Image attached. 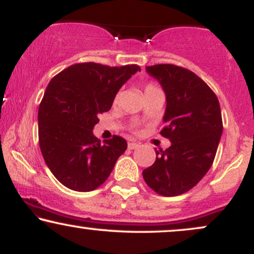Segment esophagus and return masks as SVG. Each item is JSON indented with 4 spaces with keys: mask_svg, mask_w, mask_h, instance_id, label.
I'll return each mask as SVG.
<instances>
[{
    "mask_svg": "<svg viewBox=\"0 0 254 254\" xmlns=\"http://www.w3.org/2000/svg\"><path fill=\"white\" fill-rule=\"evenodd\" d=\"M139 145H141V144L137 143V142H130V143L127 144V147H129V149L132 150V149H137V148H138Z\"/></svg>",
    "mask_w": 254,
    "mask_h": 254,
    "instance_id": "34e87169",
    "label": "esophagus"
}]
</instances>
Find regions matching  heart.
<instances>
[{"label":"heart","instance_id":"1","mask_svg":"<svg viewBox=\"0 0 254 254\" xmlns=\"http://www.w3.org/2000/svg\"><path fill=\"white\" fill-rule=\"evenodd\" d=\"M156 90H160V89L157 88V87L154 86V84H147L144 88V94H147V93H151V92H156ZM117 100H118V95L115 98V101H117Z\"/></svg>","mask_w":254,"mask_h":254}]
</instances>
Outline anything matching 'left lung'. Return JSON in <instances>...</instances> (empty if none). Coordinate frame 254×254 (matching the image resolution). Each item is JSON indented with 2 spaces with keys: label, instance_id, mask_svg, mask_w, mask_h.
Masks as SVG:
<instances>
[{
  "label": "left lung",
  "instance_id": "8db88e82",
  "mask_svg": "<svg viewBox=\"0 0 254 254\" xmlns=\"http://www.w3.org/2000/svg\"><path fill=\"white\" fill-rule=\"evenodd\" d=\"M166 94L161 135L171 147L155 150L156 160L143 171V179L161 196L191 190L210 170L222 136L218 99L194 72L173 64L145 66Z\"/></svg>",
  "mask_w": 254,
  "mask_h": 254
}]
</instances>
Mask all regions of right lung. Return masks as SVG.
Listing matches in <instances>:
<instances>
[{"label":"right lung","mask_w":254,"mask_h":254,"mask_svg":"<svg viewBox=\"0 0 254 254\" xmlns=\"http://www.w3.org/2000/svg\"><path fill=\"white\" fill-rule=\"evenodd\" d=\"M141 70L138 65L78 63L64 69L46 87L38 110L39 145L46 165L65 188H99L127 150L124 138L100 143L93 135L98 116L112 106L118 90Z\"/></svg>","instance_id":"1"}]
</instances>
